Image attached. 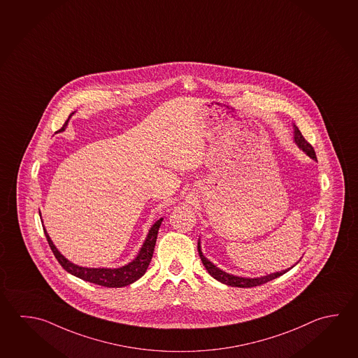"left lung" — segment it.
I'll return each instance as SVG.
<instances>
[{"mask_svg": "<svg viewBox=\"0 0 358 358\" xmlns=\"http://www.w3.org/2000/svg\"><path fill=\"white\" fill-rule=\"evenodd\" d=\"M295 141L299 145L300 149L303 150V151H306V154L310 156L312 159L317 160V155H315V151L313 149L312 145L306 141L296 126H295ZM198 252H199V256H201L203 265H204V267L208 270V273H210L215 280L221 281V282L226 284V285L236 286V287H254V286L266 284L268 281L276 279V278H279L281 275L287 273V271L292 268V267H290V268L284 270V271H281V273H270V275H267V276H261V278H257V279H246V278H238V276L229 275V273H224V271H222L220 268H217L210 261L207 260V259L203 256L202 251H201V245H199V243H198Z\"/></svg>", "mask_w": 358, "mask_h": 358, "instance_id": "obj_1", "label": "left lung"}]
</instances>
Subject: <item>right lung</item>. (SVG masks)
Instances as JSON below:
<instances>
[{
	"mask_svg": "<svg viewBox=\"0 0 358 358\" xmlns=\"http://www.w3.org/2000/svg\"><path fill=\"white\" fill-rule=\"evenodd\" d=\"M65 122L60 130H64ZM163 222V218H160L156 222L155 224L150 229L148 238L145 241L143 248L140 250V254L135 260L132 261L129 265L120 268H87V267H79L77 265H73L72 262L62 256L57 248L52 245L50 237L45 232L46 240L49 246L52 248V254L55 259L58 260L59 264L64 268L65 271L72 273L79 279L90 281L92 284L104 286V287H122V286L130 285L134 281L140 279L145 271L148 270L150 261L154 254L155 248L156 237H157V231L160 228V224Z\"/></svg>",
	"mask_w": 358,
	"mask_h": 358,
	"instance_id": "add662e5",
	"label": "right lung"
}]
</instances>
